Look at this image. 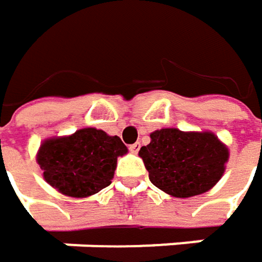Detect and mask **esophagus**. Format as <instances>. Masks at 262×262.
I'll use <instances>...</instances> for the list:
<instances>
[{
  "instance_id": "1",
  "label": "esophagus",
  "mask_w": 262,
  "mask_h": 262,
  "mask_svg": "<svg viewBox=\"0 0 262 262\" xmlns=\"http://www.w3.org/2000/svg\"><path fill=\"white\" fill-rule=\"evenodd\" d=\"M139 148H141V144L139 142H135V144H132L130 147H129V150H130L132 153H138Z\"/></svg>"
}]
</instances>
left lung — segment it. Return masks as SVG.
<instances>
[{"label": "left lung", "mask_w": 262, "mask_h": 262, "mask_svg": "<svg viewBox=\"0 0 262 262\" xmlns=\"http://www.w3.org/2000/svg\"><path fill=\"white\" fill-rule=\"evenodd\" d=\"M150 138L151 142L141 147L139 156L150 181L172 196L189 198L204 193L225 171L228 150L210 132L160 129Z\"/></svg>", "instance_id": "obj_1"}]
</instances>
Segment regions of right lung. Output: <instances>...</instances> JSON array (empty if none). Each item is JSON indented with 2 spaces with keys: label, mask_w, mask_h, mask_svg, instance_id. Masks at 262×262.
Instances as JSON below:
<instances>
[{
  "label": "right lung",
  "mask_w": 262,
  "mask_h": 262,
  "mask_svg": "<svg viewBox=\"0 0 262 262\" xmlns=\"http://www.w3.org/2000/svg\"><path fill=\"white\" fill-rule=\"evenodd\" d=\"M126 153L127 148L118 136L88 127L72 136L45 141L37 162L54 189L67 196L83 198L111 184L117 157Z\"/></svg>",
  "instance_id": "1"
}]
</instances>
